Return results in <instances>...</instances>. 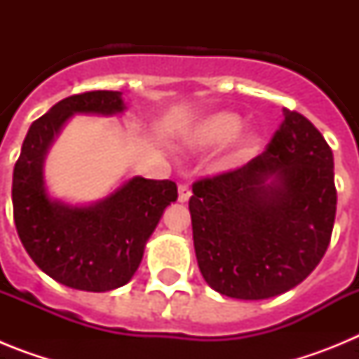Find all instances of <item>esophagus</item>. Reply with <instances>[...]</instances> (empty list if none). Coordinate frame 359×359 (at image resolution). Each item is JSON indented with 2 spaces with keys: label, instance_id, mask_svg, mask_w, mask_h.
<instances>
[{
  "label": "esophagus",
  "instance_id": "obj_1",
  "mask_svg": "<svg viewBox=\"0 0 359 359\" xmlns=\"http://www.w3.org/2000/svg\"><path fill=\"white\" fill-rule=\"evenodd\" d=\"M190 196H192V192H190V189L187 185H180L177 187V199H180V203H187L190 199Z\"/></svg>",
  "mask_w": 359,
  "mask_h": 359
}]
</instances>
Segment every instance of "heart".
Instances as JSON below:
<instances>
[{"instance_id": "b5f03b06", "label": "heart", "mask_w": 359, "mask_h": 359, "mask_svg": "<svg viewBox=\"0 0 359 359\" xmlns=\"http://www.w3.org/2000/svg\"><path fill=\"white\" fill-rule=\"evenodd\" d=\"M244 120L237 113L231 111H219L207 118L199 120L194 128L190 129L185 136V147L189 151H208V149L221 147L231 144L224 149V152L219 156L217 167L221 170L237 169L246 161L255 156L261 149V135L255 131L243 133Z\"/></svg>"}]
</instances>
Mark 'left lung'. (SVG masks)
Instances as JSON below:
<instances>
[{
    "mask_svg": "<svg viewBox=\"0 0 359 359\" xmlns=\"http://www.w3.org/2000/svg\"><path fill=\"white\" fill-rule=\"evenodd\" d=\"M189 201L199 271L217 293L264 300L322 261L336 215L334 160L318 129L284 109L261 156L201 180Z\"/></svg>",
    "mask_w": 359,
    "mask_h": 359,
    "instance_id": "left-lung-1",
    "label": "left lung"
}]
</instances>
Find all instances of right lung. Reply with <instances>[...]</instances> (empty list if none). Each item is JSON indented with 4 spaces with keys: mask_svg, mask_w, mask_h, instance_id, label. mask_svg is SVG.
Returning a JSON list of instances; mask_svg holds the SVG:
<instances>
[{
    "mask_svg": "<svg viewBox=\"0 0 359 359\" xmlns=\"http://www.w3.org/2000/svg\"><path fill=\"white\" fill-rule=\"evenodd\" d=\"M128 111L120 91H88L57 102L32 123L12 177L14 221L25 250L44 273L73 290L106 293L126 286L144 257L163 210L177 199L169 180H123L91 203L53 198L44 160L73 115Z\"/></svg>",
    "mask_w": 359,
    "mask_h": 359,
    "instance_id": "add662e5",
    "label": "right lung"
}]
</instances>
